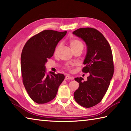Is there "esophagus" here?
<instances>
[{
    "mask_svg": "<svg viewBox=\"0 0 131 131\" xmlns=\"http://www.w3.org/2000/svg\"><path fill=\"white\" fill-rule=\"evenodd\" d=\"M74 77H72V76H68V75H67V76H65V80H73Z\"/></svg>",
    "mask_w": 131,
    "mask_h": 131,
    "instance_id": "obj_1",
    "label": "esophagus"
}]
</instances>
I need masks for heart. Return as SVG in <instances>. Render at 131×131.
Masks as SVG:
<instances>
[{"instance_id":"heart-1","label":"heart","mask_w":131,"mask_h":131,"mask_svg":"<svg viewBox=\"0 0 131 131\" xmlns=\"http://www.w3.org/2000/svg\"><path fill=\"white\" fill-rule=\"evenodd\" d=\"M69 43H70V47H71V48H72L73 51L77 49V48H83V43H82L80 40H78V39H74L70 40L69 41ZM61 47H62L61 43L57 44V46H56V47H55V50H54V54H57L58 53L59 51L61 49ZM65 68L66 70H68L69 71H72V70H73L72 65H71V64H66Z\"/></svg>"}]
</instances>
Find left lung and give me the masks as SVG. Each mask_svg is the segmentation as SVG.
Listing matches in <instances>:
<instances>
[{
    "mask_svg": "<svg viewBox=\"0 0 131 131\" xmlns=\"http://www.w3.org/2000/svg\"><path fill=\"white\" fill-rule=\"evenodd\" d=\"M73 34L87 44V52L82 71L90 73L86 81H83L82 77L74 79L79 83V87L74 92V97L80 105L91 107L102 100L113 75L112 49L107 40L96 29L81 28Z\"/></svg>",
    "mask_w": 131,
    "mask_h": 131,
    "instance_id": "1",
    "label": "left lung"
}]
</instances>
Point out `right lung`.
<instances>
[{"label":"right lung","mask_w":131,"mask_h":131,"mask_svg":"<svg viewBox=\"0 0 131 131\" xmlns=\"http://www.w3.org/2000/svg\"><path fill=\"white\" fill-rule=\"evenodd\" d=\"M67 32L44 30L28 40L22 51L21 68L23 81L31 99L39 104L47 103L56 96L65 76L50 72L45 63L52 57L57 44Z\"/></svg>","instance_id":"obj_1"}]
</instances>
